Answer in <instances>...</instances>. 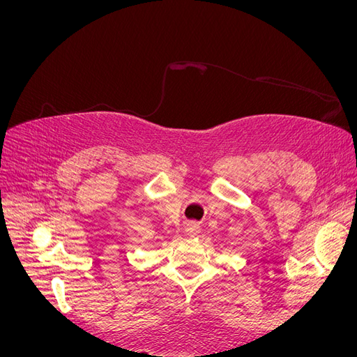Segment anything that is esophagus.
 <instances>
[{
    "label": "esophagus",
    "mask_w": 357,
    "mask_h": 357,
    "mask_svg": "<svg viewBox=\"0 0 357 357\" xmlns=\"http://www.w3.org/2000/svg\"><path fill=\"white\" fill-rule=\"evenodd\" d=\"M186 231H188V234H189L190 236H195V235H198V232H199L201 229H199V225H198V223H189Z\"/></svg>",
    "instance_id": "1"
}]
</instances>
